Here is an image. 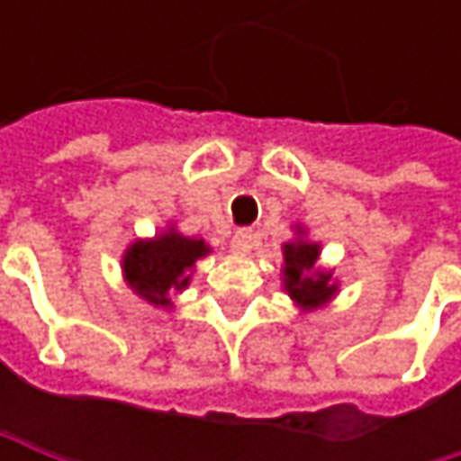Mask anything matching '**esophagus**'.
Masks as SVG:
<instances>
[{"label":"esophagus","instance_id":"34e87169","mask_svg":"<svg viewBox=\"0 0 461 461\" xmlns=\"http://www.w3.org/2000/svg\"><path fill=\"white\" fill-rule=\"evenodd\" d=\"M256 242H258L256 231L237 230L234 231V237H231V250H234V253H250V250L256 248Z\"/></svg>","mask_w":461,"mask_h":461}]
</instances>
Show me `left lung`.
Returning <instances> with one entry per match:
<instances>
[{
  "instance_id": "1",
  "label": "left lung",
  "mask_w": 461,
  "mask_h": 461,
  "mask_svg": "<svg viewBox=\"0 0 461 461\" xmlns=\"http://www.w3.org/2000/svg\"><path fill=\"white\" fill-rule=\"evenodd\" d=\"M296 234L299 240L283 245V285L302 310H318L336 296V283L330 280V272L318 267L321 245L304 240L302 227H296Z\"/></svg>"
}]
</instances>
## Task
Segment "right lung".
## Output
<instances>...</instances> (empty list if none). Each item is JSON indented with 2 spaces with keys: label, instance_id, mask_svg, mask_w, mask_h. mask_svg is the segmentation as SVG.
<instances>
[{
  "label": "right lung",
  "instance_id": "obj_1",
  "mask_svg": "<svg viewBox=\"0 0 461 461\" xmlns=\"http://www.w3.org/2000/svg\"><path fill=\"white\" fill-rule=\"evenodd\" d=\"M208 253L205 240L184 237L170 227L154 240H136L122 256V275L143 302L170 307V294L189 285L197 258Z\"/></svg>",
  "mask_w": 461,
  "mask_h": 461
}]
</instances>
